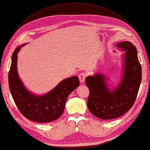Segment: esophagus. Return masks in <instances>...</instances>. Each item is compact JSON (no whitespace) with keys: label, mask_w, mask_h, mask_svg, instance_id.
<instances>
[{"label":"esophagus","mask_w":150,"mask_h":150,"mask_svg":"<svg viewBox=\"0 0 150 150\" xmlns=\"http://www.w3.org/2000/svg\"><path fill=\"white\" fill-rule=\"evenodd\" d=\"M86 77H87V75L84 72H82V73H81L79 75L78 78H79V81H80V82H81V83H83L84 81H85V78H86Z\"/></svg>","instance_id":"34e87169"}]
</instances>
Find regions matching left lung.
<instances>
[{"label":"left lung","mask_w":150,"mask_h":150,"mask_svg":"<svg viewBox=\"0 0 150 150\" xmlns=\"http://www.w3.org/2000/svg\"><path fill=\"white\" fill-rule=\"evenodd\" d=\"M117 47L126 51L124 76L118 87L109 91L102 74L88 76L85 79L89 89L88 109L95 117L103 120L120 117L132 108L142 80V68L136 47L128 41L121 42Z\"/></svg>","instance_id":"obj_1"}]
</instances>
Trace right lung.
<instances>
[{"instance_id":"add662e5","label":"right lung","mask_w":150,"mask_h":150,"mask_svg":"<svg viewBox=\"0 0 150 150\" xmlns=\"http://www.w3.org/2000/svg\"><path fill=\"white\" fill-rule=\"evenodd\" d=\"M20 48L17 47L12 54L8 74L9 87L15 105L24 117L32 121L45 123L56 120L63 114L70 93L79 86L78 78L73 76L64 79L45 95H33L24 87L17 74V53Z\"/></svg>"}]
</instances>
